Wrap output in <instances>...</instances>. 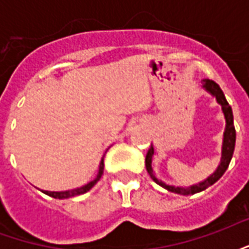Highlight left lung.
Segmentation results:
<instances>
[{"label":"left lung","mask_w":249,"mask_h":249,"mask_svg":"<svg viewBox=\"0 0 249 249\" xmlns=\"http://www.w3.org/2000/svg\"><path fill=\"white\" fill-rule=\"evenodd\" d=\"M203 87L205 88V90H208L211 94H213L217 103L221 105V109H223V113H224L225 117V130H224V137H223V146H221V161H220V165L217 167V169L214 171L211 176H209L207 180H204L203 183H198L196 185H192V187H173V185H168V184L162 183L161 180L155 176L153 173V169H152V157L155 155V149H153V145H151V148L148 149V153H146L145 157V167L146 171L149 173L151 178L159 185H161L162 188L168 189L169 192L178 193V195H195V193L201 192L204 189H207L211 185H213L217 180H219L224 172L227 171V168L230 165L231 159L233 156V151H235V142H236V130L235 125H233V113H232V108L228 104V101L225 100V96L223 90L220 89V87L212 80H208L205 78L203 81Z\"/></svg>","instance_id":"8db88e82"}]
</instances>
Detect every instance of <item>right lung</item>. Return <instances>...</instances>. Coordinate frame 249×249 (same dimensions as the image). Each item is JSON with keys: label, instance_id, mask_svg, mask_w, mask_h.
<instances>
[{"label": "right lung", "instance_id": "add662e5", "mask_svg": "<svg viewBox=\"0 0 249 249\" xmlns=\"http://www.w3.org/2000/svg\"><path fill=\"white\" fill-rule=\"evenodd\" d=\"M104 172V157L101 159V162H100V169H98L97 176L94 180H92L90 183H88L87 185H84L81 188H77V189H71V191H64V192H49V191H42V192L48 195V196H51V197L54 198H68V197H73V196H78V195H82V193L88 192L90 188L94 185V184L97 183L98 180L101 178Z\"/></svg>", "mask_w": 249, "mask_h": 249}]
</instances>
